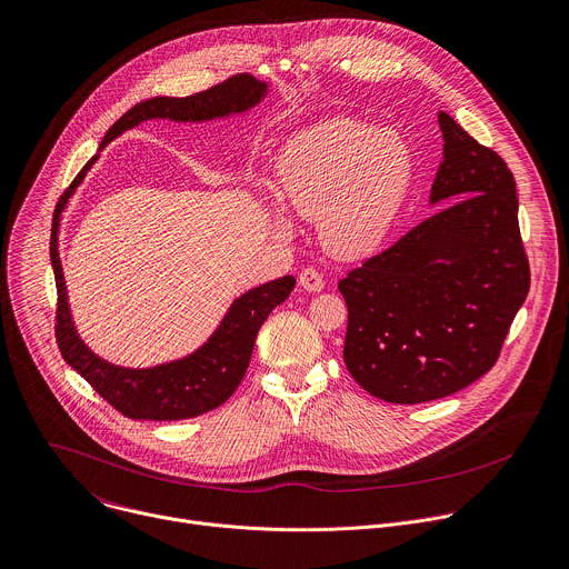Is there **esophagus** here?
<instances>
[{
	"label": "esophagus",
	"mask_w": 569,
	"mask_h": 569,
	"mask_svg": "<svg viewBox=\"0 0 569 569\" xmlns=\"http://www.w3.org/2000/svg\"><path fill=\"white\" fill-rule=\"evenodd\" d=\"M299 283H301V288L308 290V292H319V290L323 288V277H321V272H317L315 268H306V270H301V274H299Z\"/></svg>",
	"instance_id": "34e87169"
}]
</instances>
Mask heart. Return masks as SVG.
Masks as SVG:
<instances>
[{
  "label": "heart",
  "mask_w": 569,
  "mask_h": 569,
  "mask_svg": "<svg viewBox=\"0 0 569 569\" xmlns=\"http://www.w3.org/2000/svg\"><path fill=\"white\" fill-rule=\"evenodd\" d=\"M413 180L416 156L402 136L350 118L297 133L274 164L279 201L317 221L323 243L341 257H366L389 239ZM272 223L290 230L281 212Z\"/></svg>",
  "instance_id": "obj_1"
}]
</instances>
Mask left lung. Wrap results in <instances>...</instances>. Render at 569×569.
<instances>
[{
  "mask_svg": "<svg viewBox=\"0 0 569 569\" xmlns=\"http://www.w3.org/2000/svg\"><path fill=\"white\" fill-rule=\"evenodd\" d=\"M431 203L440 212L339 281L343 361L393 405L447 398L496 363L529 292L513 173L449 113Z\"/></svg>",
  "mask_w": 569,
  "mask_h": 569,
  "instance_id": "obj_1",
  "label": "left lung"
}]
</instances>
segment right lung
Listing matches in <instances>:
<instances>
[{
    "label": "right lung",
    "instance_id": "1",
    "mask_svg": "<svg viewBox=\"0 0 569 569\" xmlns=\"http://www.w3.org/2000/svg\"><path fill=\"white\" fill-rule=\"evenodd\" d=\"M268 93V84L259 82L248 73L228 78L201 93L187 98H151L131 107L102 138L109 144L127 129L153 120L169 118L176 122H206L214 118H228L246 113L257 107ZM98 153L82 167L73 178L67 192L60 197L53 214L51 230V263L58 286V310H56V339L64 361L76 368L93 391L107 400L116 411L131 420H187L203 416L221 407L241 385L248 370L257 332L268 315L288 299L295 288V277H281L241 295L223 317L214 335L192 355L176 361H167L153 368H124L104 361L91 352L80 339L67 299V286L58 252L60 217L73 197L76 187L82 182Z\"/></svg>",
    "mask_w": 569,
    "mask_h": 569
}]
</instances>
